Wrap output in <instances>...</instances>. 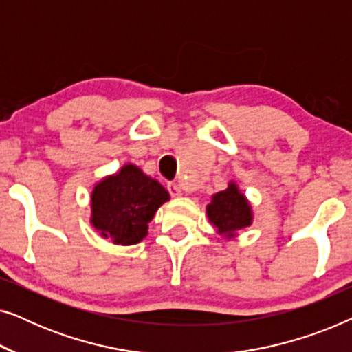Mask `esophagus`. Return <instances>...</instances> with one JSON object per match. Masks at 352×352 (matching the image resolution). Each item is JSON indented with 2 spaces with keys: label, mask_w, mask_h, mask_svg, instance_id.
Instances as JSON below:
<instances>
[{
  "label": "esophagus",
  "mask_w": 352,
  "mask_h": 352,
  "mask_svg": "<svg viewBox=\"0 0 352 352\" xmlns=\"http://www.w3.org/2000/svg\"><path fill=\"white\" fill-rule=\"evenodd\" d=\"M168 192H170L171 197H181V187L176 182H170L168 184Z\"/></svg>",
  "instance_id": "esophagus-1"
}]
</instances>
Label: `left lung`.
<instances>
[{
    "mask_svg": "<svg viewBox=\"0 0 352 352\" xmlns=\"http://www.w3.org/2000/svg\"><path fill=\"white\" fill-rule=\"evenodd\" d=\"M206 216L216 232L226 239H234L240 229L252 226L253 210L239 186L230 181L228 189L211 197V204L206 205Z\"/></svg>",
    "mask_w": 352,
    "mask_h": 352,
    "instance_id": "left-lung-1",
    "label": "left lung"
}]
</instances>
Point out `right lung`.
Returning <instances> with one entry per match:
<instances>
[{
	"instance_id": "obj_1",
	"label": "right lung",
	"mask_w": 352,
	"mask_h": 352,
	"mask_svg": "<svg viewBox=\"0 0 352 352\" xmlns=\"http://www.w3.org/2000/svg\"><path fill=\"white\" fill-rule=\"evenodd\" d=\"M170 194L157 179L126 163L105 176L91 192V224L115 245H136L146 239L148 223Z\"/></svg>"
}]
</instances>
